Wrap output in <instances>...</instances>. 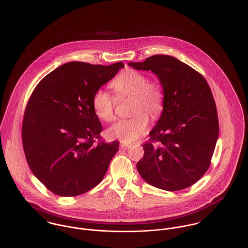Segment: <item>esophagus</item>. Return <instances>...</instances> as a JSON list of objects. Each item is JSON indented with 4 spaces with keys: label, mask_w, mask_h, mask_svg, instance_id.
I'll use <instances>...</instances> for the list:
<instances>
[{
    "label": "esophagus",
    "mask_w": 248,
    "mask_h": 248,
    "mask_svg": "<svg viewBox=\"0 0 248 248\" xmlns=\"http://www.w3.org/2000/svg\"><path fill=\"white\" fill-rule=\"evenodd\" d=\"M131 147V145L130 144H127V143H121V148L122 149H128V148H130Z\"/></svg>",
    "instance_id": "1"
}]
</instances>
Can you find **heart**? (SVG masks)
<instances>
[{"label":"heart","instance_id":"1","mask_svg":"<svg viewBox=\"0 0 248 248\" xmlns=\"http://www.w3.org/2000/svg\"><path fill=\"white\" fill-rule=\"evenodd\" d=\"M110 87L115 96L102 89L95 91L92 98L93 109L101 120L111 122L115 117L116 98L118 100L132 98V114L134 115L131 118L117 121L107 131V136L124 143L137 141L148 130L149 118L145 112L153 119H156L161 114L164 105L163 91L157 82L149 81L145 73L133 69L122 71L112 80Z\"/></svg>","mask_w":248,"mask_h":248}]
</instances>
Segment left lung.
<instances>
[{"label":"left lung","instance_id":"8db88e82","mask_svg":"<svg viewBox=\"0 0 248 248\" xmlns=\"http://www.w3.org/2000/svg\"><path fill=\"white\" fill-rule=\"evenodd\" d=\"M132 68L156 74L164 105L137 168L149 184L166 191L185 189L208 170L218 138V120L205 78L169 55H153Z\"/></svg>","mask_w":248,"mask_h":248}]
</instances>
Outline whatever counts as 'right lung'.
Instances as JSON below:
<instances>
[{
    "mask_svg": "<svg viewBox=\"0 0 248 248\" xmlns=\"http://www.w3.org/2000/svg\"><path fill=\"white\" fill-rule=\"evenodd\" d=\"M123 67L70 62L36 86L24 114L23 148L31 170L50 192L75 197L103 179L119 142L101 140L92 98Z\"/></svg>",
    "mask_w": 248,
    "mask_h": 248,
    "instance_id": "right-lung-1",
    "label": "right lung"
}]
</instances>
